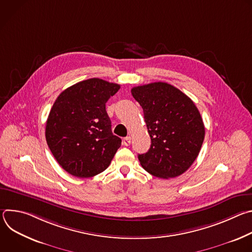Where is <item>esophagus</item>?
Instances as JSON below:
<instances>
[{
  "instance_id": "esophagus-1",
  "label": "esophagus",
  "mask_w": 252,
  "mask_h": 252,
  "mask_svg": "<svg viewBox=\"0 0 252 252\" xmlns=\"http://www.w3.org/2000/svg\"><path fill=\"white\" fill-rule=\"evenodd\" d=\"M130 142H131V138H130V136H126V137H125L124 138V140H123V143L125 146H129L130 145Z\"/></svg>"
}]
</instances>
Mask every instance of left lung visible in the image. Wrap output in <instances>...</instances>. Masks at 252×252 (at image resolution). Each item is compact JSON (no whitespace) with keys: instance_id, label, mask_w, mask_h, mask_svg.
I'll use <instances>...</instances> for the list:
<instances>
[{"instance_id":"8db88e82","label":"left lung","mask_w":252,"mask_h":252,"mask_svg":"<svg viewBox=\"0 0 252 252\" xmlns=\"http://www.w3.org/2000/svg\"><path fill=\"white\" fill-rule=\"evenodd\" d=\"M131 94L142 107L152 139L149 152L138 155L141 166L159 178L183 174L197 158L205 134L194 102L162 82L134 87Z\"/></svg>"}]
</instances>
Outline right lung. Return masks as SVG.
Wrapping results in <instances>:
<instances>
[{
  "label": "right lung",
  "mask_w": 252,
  "mask_h": 252,
  "mask_svg": "<svg viewBox=\"0 0 252 252\" xmlns=\"http://www.w3.org/2000/svg\"><path fill=\"white\" fill-rule=\"evenodd\" d=\"M121 86L93 78L65 89L57 97L46 124L48 146L59 164L77 177L107 168L122 139L112 131L105 103Z\"/></svg>",
  "instance_id": "1"
}]
</instances>
